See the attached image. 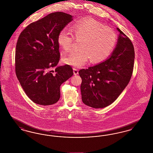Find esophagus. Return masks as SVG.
I'll list each match as a JSON object with an SVG mask.
<instances>
[{"instance_id":"1","label":"esophagus","mask_w":153,"mask_h":153,"mask_svg":"<svg viewBox=\"0 0 153 153\" xmlns=\"http://www.w3.org/2000/svg\"><path fill=\"white\" fill-rule=\"evenodd\" d=\"M73 73H74V75H77V74H79V71H78L77 69H76L75 68H73Z\"/></svg>"}]
</instances>
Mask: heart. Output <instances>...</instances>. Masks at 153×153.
<instances>
[{
  "instance_id": "obj_1",
  "label": "heart",
  "mask_w": 153,
  "mask_h": 153,
  "mask_svg": "<svg viewBox=\"0 0 153 153\" xmlns=\"http://www.w3.org/2000/svg\"><path fill=\"white\" fill-rule=\"evenodd\" d=\"M72 31L66 28L61 30L57 42L64 51H69L73 46L74 37L82 39L80 51H72L62 58L64 63L76 68L85 65L89 59L93 62L103 60L112 51L117 41L114 30L92 19L77 22L73 25Z\"/></svg>"
}]
</instances>
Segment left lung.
Instances as JSON below:
<instances>
[{
	"mask_svg": "<svg viewBox=\"0 0 153 153\" xmlns=\"http://www.w3.org/2000/svg\"><path fill=\"white\" fill-rule=\"evenodd\" d=\"M117 44L109 57L79 72L82 101L102 108L111 104L128 85L133 71L135 52L131 40L118 27Z\"/></svg>",
	"mask_w": 153,
	"mask_h": 153,
	"instance_id": "left-lung-1",
	"label": "left lung"
}]
</instances>
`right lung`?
Returning <instances> with one entry per match:
<instances>
[{
    "label": "right lung",
    "mask_w": 153,
    "mask_h": 153,
    "mask_svg": "<svg viewBox=\"0 0 153 153\" xmlns=\"http://www.w3.org/2000/svg\"><path fill=\"white\" fill-rule=\"evenodd\" d=\"M73 16L56 12L31 23L22 31L16 46L15 72L23 89L35 103L58 102L60 86L73 74L71 66H57L60 54L59 31Z\"/></svg>",
    "instance_id": "right-lung-1"
}]
</instances>
